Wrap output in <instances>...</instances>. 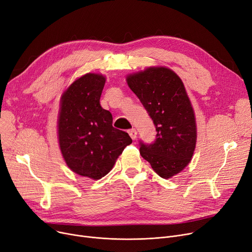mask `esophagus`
<instances>
[{"label":"esophagus","mask_w":252,"mask_h":252,"mask_svg":"<svg viewBox=\"0 0 252 252\" xmlns=\"http://www.w3.org/2000/svg\"><path fill=\"white\" fill-rule=\"evenodd\" d=\"M128 135L132 140H136L137 139V130L135 128H131L128 130Z\"/></svg>","instance_id":"1"}]
</instances>
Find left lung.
I'll return each instance as SVG.
<instances>
[{"instance_id":"left-lung-1","label":"left lung","mask_w":252,"mask_h":252,"mask_svg":"<svg viewBox=\"0 0 252 252\" xmlns=\"http://www.w3.org/2000/svg\"><path fill=\"white\" fill-rule=\"evenodd\" d=\"M130 90L156 127L153 144L140 141L141 156L162 178L182 171L191 160L196 144L194 111L181 79L165 66H150L126 77Z\"/></svg>"}]
</instances>
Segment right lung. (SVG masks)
<instances>
[{"mask_svg":"<svg viewBox=\"0 0 252 252\" xmlns=\"http://www.w3.org/2000/svg\"><path fill=\"white\" fill-rule=\"evenodd\" d=\"M105 84L101 74L88 73L73 82L61 98L58 135L69 168L91 179L105 176L124 149L128 133L112 126V115L100 105Z\"/></svg>","mask_w":252,"mask_h":252,"instance_id":"add662e5","label":"right lung"}]
</instances>
